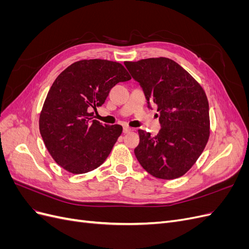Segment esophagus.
<instances>
[{
	"mask_svg": "<svg viewBox=\"0 0 249 249\" xmlns=\"http://www.w3.org/2000/svg\"><path fill=\"white\" fill-rule=\"evenodd\" d=\"M131 131H132V127L127 126V125H124V134L129 133V132H131Z\"/></svg>",
	"mask_w": 249,
	"mask_h": 249,
	"instance_id": "1",
	"label": "esophagus"
}]
</instances>
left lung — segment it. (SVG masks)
Returning a JSON list of instances; mask_svg holds the SVG:
<instances>
[{
    "instance_id": "1",
    "label": "left lung",
    "mask_w": 249,
    "mask_h": 249,
    "mask_svg": "<svg viewBox=\"0 0 249 249\" xmlns=\"http://www.w3.org/2000/svg\"><path fill=\"white\" fill-rule=\"evenodd\" d=\"M144 92L148 108L156 104L161 130L157 136L139 130L135 156L150 175L173 179L184 176L203 152L210 135L209 103L198 83L168 58L124 62Z\"/></svg>"
}]
</instances>
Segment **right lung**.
I'll return each instance as SVG.
<instances>
[{"instance_id":"add662e5","label":"right lung","mask_w":249,"mask_h":249,"mask_svg":"<svg viewBox=\"0 0 249 249\" xmlns=\"http://www.w3.org/2000/svg\"><path fill=\"white\" fill-rule=\"evenodd\" d=\"M131 80L124 67L108 60H81L59 74L40 113L39 130L49 153L60 166L76 175L106 161L123 126L91 117L119 82Z\"/></svg>"}]
</instances>
